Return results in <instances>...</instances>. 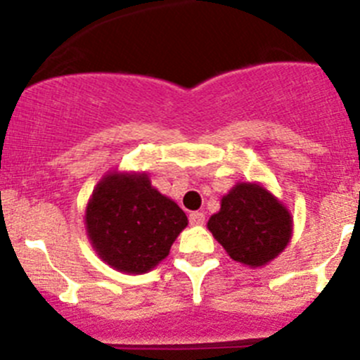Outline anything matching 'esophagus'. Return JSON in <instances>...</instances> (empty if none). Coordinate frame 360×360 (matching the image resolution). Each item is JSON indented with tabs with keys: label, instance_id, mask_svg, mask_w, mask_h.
<instances>
[{
	"label": "esophagus",
	"instance_id": "34e87169",
	"mask_svg": "<svg viewBox=\"0 0 360 360\" xmlns=\"http://www.w3.org/2000/svg\"><path fill=\"white\" fill-rule=\"evenodd\" d=\"M205 214L200 211L190 212V225H204Z\"/></svg>",
	"mask_w": 360,
	"mask_h": 360
}]
</instances>
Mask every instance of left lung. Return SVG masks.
Instances as JSON below:
<instances>
[{
  "instance_id": "8db88e82",
  "label": "left lung",
  "mask_w": 360,
  "mask_h": 360,
  "mask_svg": "<svg viewBox=\"0 0 360 360\" xmlns=\"http://www.w3.org/2000/svg\"><path fill=\"white\" fill-rule=\"evenodd\" d=\"M230 258L250 267L274 260L292 237V214L258 183H237L207 221Z\"/></svg>"
}]
</instances>
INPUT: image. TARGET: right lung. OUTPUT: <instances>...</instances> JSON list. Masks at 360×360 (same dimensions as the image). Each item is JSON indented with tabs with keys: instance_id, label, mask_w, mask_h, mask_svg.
<instances>
[{
	"instance_id": "add662e5",
	"label": "right lung",
	"mask_w": 360,
	"mask_h": 360,
	"mask_svg": "<svg viewBox=\"0 0 360 360\" xmlns=\"http://www.w3.org/2000/svg\"><path fill=\"white\" fill-rule=\"evenodd\" d=\"M186 225L183 209L153 188L148 174H107L86 207V232L95 251L128 274L156 267Z\"/></svg>"
}]
</instances>
